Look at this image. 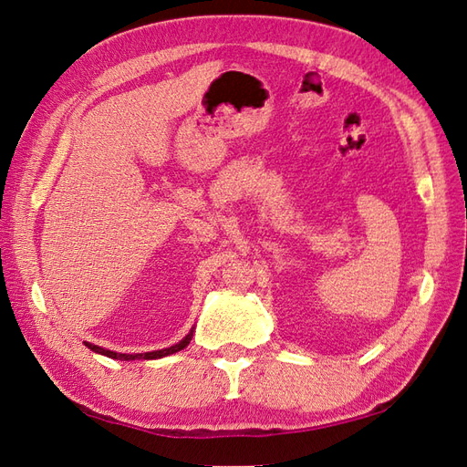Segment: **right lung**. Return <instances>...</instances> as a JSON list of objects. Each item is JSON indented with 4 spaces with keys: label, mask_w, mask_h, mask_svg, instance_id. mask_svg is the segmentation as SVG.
<instances>
[{
    "label": "right lung",
    "mask_w": 467,
    "mask_h": 467,
    "mask_svg": "<svg viewBox=\"0 0 467 467\" xmlns=\"http://www.w3.org/2000/svg\"><path fill=\"white\" fill-rule=\"evenodd\" d=\"M191 337H192V331L182 338L181 343H177V345H173V347H169V348H163V350H153V352H140V355H120V352H112V350H105V348H101V347H97V345H91V343H86V347H89L91 350H95V352H99V355H105V357H110V358H115V360H153V358H161V357H169V355H173V352H179V350H182L185 348L189 343H191Z\"/></svg>",
    "instance_id": "right-lung-1"
}]
</instances>
